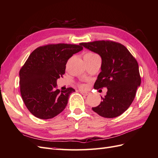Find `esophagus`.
<instances>
[{
  "instance_id": "obj_1",
  "label": "esophagus",
  "mask_w": 158,
  "mask_h": 158,
  "mask_svg": "<svg viewBox=\"0 0 158 158\" xmlns=\"http://www.w3.org/2000/svg\"><path fill=\"white\" fill-rule=\"evenodd\" d=\"M81 94L83 95L87 96V95H88L89 94V93H88V92H84V91H81Z\"/></svg>"
}]
</instances>
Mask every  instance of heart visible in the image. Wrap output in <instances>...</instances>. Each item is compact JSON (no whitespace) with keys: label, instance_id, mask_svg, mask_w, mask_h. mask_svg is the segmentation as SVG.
<instances>
[{"label":"heart","instance_id":"1","mask_svg":"<svg viewBox=\"0 0 158 158\" xmlns=\"http://www.w3.org/2000/svg\"><path fill=\"white\" fill-rule=\"evenodd\" d=\"M95 55H97L93 53V52H87V53L84 56H95ZM80 87L81 89H85L87 87V86L85 85L82 84V85H80Z\"/></svg>","mask_w":158,"mask_h":158}]
</instances>
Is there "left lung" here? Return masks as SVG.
Wrapping results in <instances>:
<instances>
[{
    "label": "left lung",
    "instance_id": "1",
    "mask_svg": "<svg viewBox=\"0 0 158 158\" xmlns=\"http://www.w3.org/2000/svg\"><path fill=\"white\" fill-rule=\"evenodd\" d=\"M81 44L102 57V71L94 88H107L106 95L102 97L98 106L92 107L93 111L106 118L119 116L131 106L141 84L138 63L127 48L119 43L96 40Z\"/></svg>",
    "mask_w": 158,
    "mask_h": 158
}]
</instances>
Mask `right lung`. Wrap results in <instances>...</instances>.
Listing matches in <instances>:
<instances>
[{
  "mask_svg": "<svg viewBox=\"0 0 158 158\" xmlns=\"http://www.w3.org/2000/svg\"><path fill=\"white\" fill-rule=\"evenodd\" d=\"M83 49L81 43L50 44L36 48L19 72L20 91L27 108L41 119L54 118L66 107L71 87L56 89V80L65 73L68 59Z\"/></svg>",
  "mask_w": 158,
  "mask_h": 158,
  "instance_id": "obj_1",
  "label": "right lung"
}]
</instances>
